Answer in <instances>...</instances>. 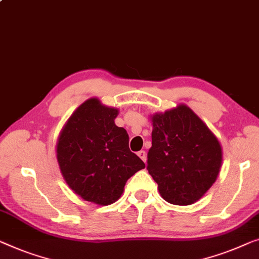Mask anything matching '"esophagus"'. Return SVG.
<instances>
[{
	"label": "esophagus",
	"instance_id": "1",
	"mask_svg": "<svg viewBox=\"0 0 259 259\" xmlns=\"http://www.w3.org/2000/svg\"><path fill=\"white\" fill-rule=\"evenodd\" d=\"M138 155H139V157H140V159L144 161V162H146V160H147V157H146V152L145 151H140V152H138Z\"/></svg>",
	"mask_w": 259,
	"mask_h": 259
}]
</instances>
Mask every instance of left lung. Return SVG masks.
I'll return each instance as SVG.
<instances>
[{"mask_svg": "<svg viewBox=\"0 0 259 259\" xmlns=\"http://www.w3.org/2000/svg\"><path fill=\"white\" fill-rule=\"evenodd\" d=\"M147 170L163 200L188 205L212 186L222 148L204 122L186 105L154 114Z\"/></svg>", "mask_w": 259, "mask_h": 259, "instance_id": "1", "label": "left lung"}]
</instances>
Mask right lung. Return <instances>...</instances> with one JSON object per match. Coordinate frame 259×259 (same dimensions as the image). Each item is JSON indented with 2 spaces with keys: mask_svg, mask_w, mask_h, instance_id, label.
<instances>
[{
  "mask_svg": "<svg viewBox=\"0 0 259 259\" xmlns=\"http://www.w3.org/2000/svg\"><path fill=\"white\" fill-rule=\"evenodd\" d=\"M118 110L92 98L71 115L59 137L57 160L65 181L84 200L100 205L121 196L127 180L145 163L130 151L128 134L114 123Z\"/></svg>",
  "mask_w": 259,
  "mask_h": 259,
  "instance_id": "obj_1",
  "label": "right lung"
}]
</instances>
